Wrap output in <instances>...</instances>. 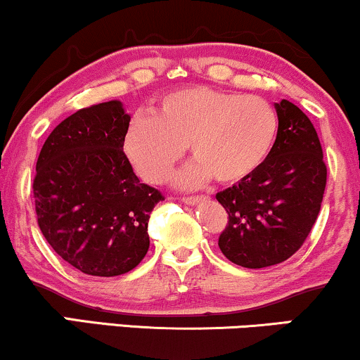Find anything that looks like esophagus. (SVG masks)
<instances>
[{"label":"esophagus","instance_id":"34e87169","mask_svg":"<svg viewBox=\"0 0 360 360\" xmlns=\"http://www.w3.org/2000/svg\"><path fill=\"white\" fill-rule=\"evenodd\" d=\"M206 196H189V198H183V202H186V205L189 206H196L199 201H202Z\"/></svg>","mask_w":360,"mask_h":360}]
</instances>
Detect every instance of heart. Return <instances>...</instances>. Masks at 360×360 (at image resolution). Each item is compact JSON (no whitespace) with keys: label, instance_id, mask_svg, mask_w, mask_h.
Returning a JSON list of instances; mask_svg holds the SVG:
<instances>
[{"label":"heart","instance_id":"b5f03b06","mask_svg":"<svg viewBox=\"0 0 360 360\" xmlns=\"http://www.w3.org/2000/svg\"><path fill=\"white\" fill-rule=\"evenodd\" d=\"M278 115L258 95L189 86L166 94L136 117L124 134V153L149 183L166 181L188 146L196 161L176 176L179 188H193L213 176L236 184L262 169L278 137Z\"/></svg>","mask_w":360,"mask_h":360}]
</instances>
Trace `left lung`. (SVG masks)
<instances>
[{
    "instance_id": "obj_1",
    "label": "left lung",
    "mask_w": 360,
    "mask_h": 360,
    "mask_svg": "<svg viewBox=\"0 0 360 360\" xmlns=\"http://www.w3.org/2000/svg\"><path fill=\"white\" fill-rule=\"evenodd\" d=\"M275 110L280 127L268 161L216 194L229 218L218 246L245 268L278 265L292 257L309 236L326 191L327 167L314 124L285 98Z\"/></svg>"
}]
</instances>
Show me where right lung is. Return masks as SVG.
I'll list each match as a JSON object with an SVG mask.
<instances>
[{"instance_id":"obj_1","label":"right lung","mask_w":360,"mask_h":360,"mask_svg":"<svg viewBox=\"0 0 360 360\" xmlns=\"http://www.w3.org/2000/svg\"><path fill=\"white\" fill-rule=\"evenodd\" d=\"M129 122L120 101L82 109L56 125L38 155V226L82 274L124 275L149 250L147 224L164 198L141 183L124 153Z\"/></svg>"}]
</instances>
